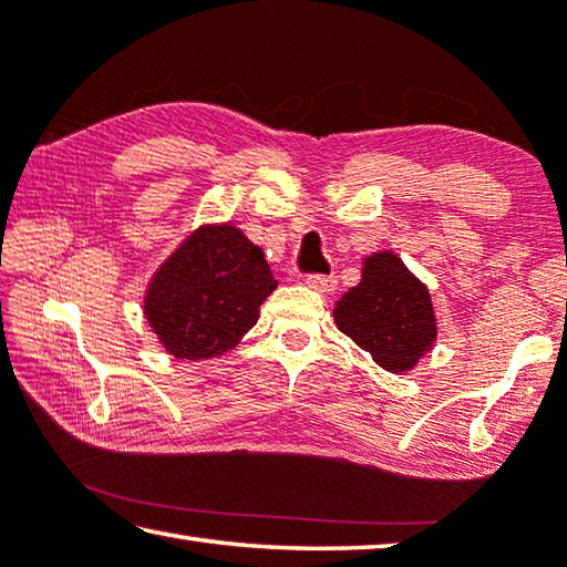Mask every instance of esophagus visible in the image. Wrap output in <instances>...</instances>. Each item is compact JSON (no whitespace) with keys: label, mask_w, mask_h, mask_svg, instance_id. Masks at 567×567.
<instances>
[{"label":"esophagus","mask_w":567,"mask_h":567,"mask_svg":"<svg viewBox=\"0 0 567 567\" xmlns=\"http://www.w3.org/2000/svg\"><path fill=\"white\" fill-rule=\"evenodd\" d=\"M305 285L309 287V290L315 292H321V295H329L337 290V277L334 275H309Z\"/></svg>","instance_id":"obj_1"}]
</instances>
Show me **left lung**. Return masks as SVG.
Masks as SVG:
<instances>
[{
	"mask_svg": "<svg viewBox=\"0 0 567 567\" xmlns=\"http://www.w3.org/2000/svg\"><path fill=\"white\" fill-rule=\"evenodd\" d=\"M334 324L395 375L413 371L437 341L427 285L393 250H375L361 260V280L339 297Z\"/></svg>",
	"mask_w": 567,
	"mask_h": 567,
	"instance_id": "obj_1",
	"label": "left lung"
}]
</instances>
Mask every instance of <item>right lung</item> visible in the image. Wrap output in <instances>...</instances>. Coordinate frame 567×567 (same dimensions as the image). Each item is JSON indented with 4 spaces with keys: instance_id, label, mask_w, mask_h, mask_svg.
Listing matches in <instances>:
<instances>
[{
    "instance_id": "right-lung-1",
    "label": "right lung",
    "mask_w": 567,
    "mask_h": 567,
    "mask_svg": "<svg viewBox=\"0 0 567 567\" xmlns=\"http://www.w3.org/2000/svg\"><path fill=\"white\" fill-rule=\"evenodd\" d=\"M277 280L262 248L230 220L202 224L150 277L142 312L174 359H218L236 349L260 317Z\"/></svg>"
}]
</instances>
